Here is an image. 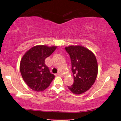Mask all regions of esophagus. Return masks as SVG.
<instances>
[{"mask_svg":"<svg viewBox=\"0 0 121 121\" xmlns=\"http://www.w3.org/2000/svg\"><path fill=\"white\" fill-rule=\"evenodd\" d=\"M57 76H62V74L61 73H60V72H58L57 74Z\"/></svg>","mask_w":121,"mask_h":121,"instance_id":"34e87169","label":"esophagus"}]
</instances>
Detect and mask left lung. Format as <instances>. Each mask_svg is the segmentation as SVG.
<instances>
[{"label": "left lung", "mask_w": 121, "mask_h": 121, "mask_svg": "<svg viewBox=\"0 0 121 121\" xmlns=\"http://www.w3.org/2000/svg\"><path fill=\"white\" fill-rule=\"evenodd\" d=\"M70 56L74 83L68 86L73 93L81 94L93 85L98 74V64L94 54L81 45L65 47Z\"/></svg>", "instance_id": "left-lung-1"}]
</instances>
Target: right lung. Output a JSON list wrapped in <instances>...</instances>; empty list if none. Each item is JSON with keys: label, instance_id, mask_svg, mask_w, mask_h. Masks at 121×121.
Masks as SVG:
<instances>
[{"label": "right lung", "instance_id": "add662e5", "mask_svg": "<svg viewBox=\"0 0 121 121\" xmlns=\"http://www.w3.org/2000/svg\"><path fill=\"white\" fill-rule=\"evenodd\" d=\"M56 48L57 46L36 45L27 51L21 59V74L25 82L33 91H44L55 78V75L50 73L45 65V60Z\"/></svg>", "mask_w": 121, "mask_h": 121}]
</instances>
